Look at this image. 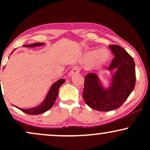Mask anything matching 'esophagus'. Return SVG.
<instances>
[{"label":"esophagus","instance_id":"esophagus-1","mask_svg":"<svg viewBox=\"0 0 150 150\" xmlns=\"http://www.w3.org/2000/svg\"><path fill=\"white\" fill-rule=\"evenodd\" d=\"M80 73V70H79V68H73V69H72L70 71L69 75H70V76H71V75H75V74H77V73Z\"/></svg>","mask_w":150,"mask_h":150}]
</instances>
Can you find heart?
Segmentation results:
<instances>
[{
    "instance_id": "1",
    "label": "heart",
    "mask_w": 150,
    "mask_h": 150,
    "mask_svg": "<svg viewBox=\"0 0 150 150\" xmlns=\"http://www.w3.org/2000/svg\"><path fill=\"white\" fill-rule=\"evenodd\" d=\"M110 53L106 49L92 50L86 52L83 56L82 61L85 63H92L94 69H99L106 65L109 61Z\"/></svg>"
}]
</instances>
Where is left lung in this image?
Returning <instances> with one entry per match:
<instances>
[{"label":"left lung","mask_w":150,"mask_h":150,"mask_svg":"<svg viewBox=\"0 0 150 150\" xmlns=\"http://www.w3.org/2000/svg\"><path fill=\"white\" fill-rule=\"evenodd\" d=\"M115 56L108 66L115 70L108 88H104L99 77L94 73L85 77L84 100L90 108L100 111H110L119 108L128 99L135 85V65L133 58L118 45H110Z\"/></svg>","instance_id":"obj_1"}]
</instances>
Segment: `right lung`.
<instances>
[{"label":"right lung","instance_id":"obj_1","mask_svg":"<svg viewBox=\"0 0 150 150\" xmlns=\"http://www.w3.org/2000/svg\"><path fill=\"white\" fill-rule=\"evenodd\" d=\"M44 44V43H35L33 44H29V45H24L25 47H36V46H43ZM12 54V53H11ZM64 79H60L56 82H55L53 84L52 86L51 87V88L48 92L47 94H46V97L43 102L39 106H36V107H33L31 108H20L19 107H17L20 110H21L22 111H23L24 113H27V114L30 115H38L43 113L46 111H47L48 110H49L50 108L53 106V105L54 104L55 101H56V98L58 97V90H59L60 87L63 85L65 82ZM1 82V80H0Z\"/></svg>","mask_w":150,"mask_h":150}]
</instances>
